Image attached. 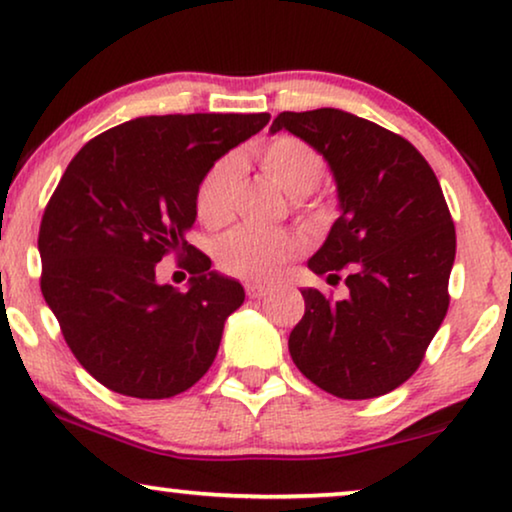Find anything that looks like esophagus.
I'll use <instances>...</instances> for the list:
<instances>
[{
    "mask_svg": "<svg viewBox=\"0 0 512 512\" xmlns=\"http://www.w3.org/2000/svg\"><path fill=\"white\" fill-rule=\"evenodd\" d=\"M268 293H270L268 286H261V284H247V296H249V298H258V300H261V298L268 296Z\"/></svg>",
    "mask_w": 512,
    "mask_h": 512,
    "instance_id": "obj_1",
    "label": "esophagus"
}]
</instances>
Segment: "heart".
Instances as JSON below:
<instances>
[{
    "label": "heart",
    "instance_id": "1",
    "mask_svg": "<svg viewBox=\"0 0 512 512\" xmlns=\"http://www.w3.org/2000/svg\"><path fill=\"white\" fill-rule=\"evenodd\" d=\"M258 167L275 181L293 202H300L321 184L326 174L324 156L300 137L279 135L256 151ZM242 165L237 156H223L209 165L195 191V212L207 228H221L233 219ZM300 251V242L289 233H272L254 226H240L216 244V263L228 275L265 284Z\"/></svg>",
    "mask_w": 512,
    "mask_h": 512
}]
</instances>
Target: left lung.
<instances>
[{
  "instance_id": "8db88e82",
  "label": "left lung",
  "mask_w": 512,
  "mask_h": 512,
  "mask_svg": "<svg viewBox=\"0 0 512 512\" xmlns=\"http://www.w3.org/2000/svg\"><path fill=\"white\" fill-rule=\"evenodd\" d=\"M279 130L331 165L340 216L307 265L328 279L345 272L349 289L345 300L303 289L291 359L338 398L389 394L419 368L450 307L457 235L443 188L408 139L347 111H282Z\"/></svg>"
}]
</instances>
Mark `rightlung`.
<instances>
[{
	"label": "right lung",
	"mask_w": 512,
	"mask_h": 512,
	"mask_svg": "<svg viewBox=\"0 0 512 512\" xmlns=\"http://www.w3.org/2000/svg\"><path fill=\"white\" fill-rule=\"evenodd\" d=\"M270 114H167L116 125L83 146L39 228L41 293L76 361L132 398L191 389L244 303L240 282L186 242L195 191L214 160ZM184 257L188 292L158 285L155 263Z\"/></svg>",
	"instance_id": "right-lung-1"
}]
</instances>
